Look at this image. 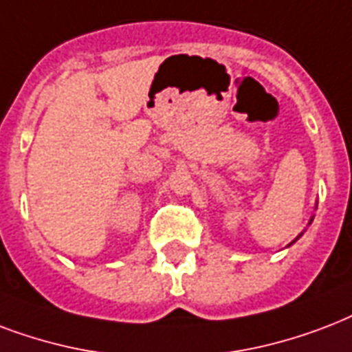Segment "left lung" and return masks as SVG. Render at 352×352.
I'll return each mask as SVG.
<instances>
[{
	"mask_svg": "<svg viewBox=\"0 0 352 352\" xmlns=\"http://www.w3.org/2000/svg\"><path fill=\"white\" fill-rule=\"evenodd\" d=\"M312 220H314V217H310V220H309V226H310V224H312ZM301 235H303V233H299V235H298V236H296V239H294V241H292V242H290V244H288V246H292L294 242L298 241V239H299V236H301Z\"/></svg>",
	"mask_w": 352,
	"mask_h": 352,
	"instance_id": "8db88e82",
	"label": "left lung"
}]
</instances>
